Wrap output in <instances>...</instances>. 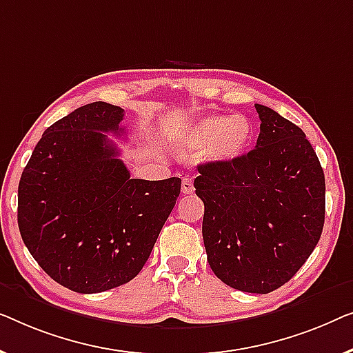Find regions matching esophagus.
Returning <instances> with one entry per match:
<instances>
[{"instance_id":"obj_1","label":"esophagus","mask_w":353,"mask_h":353,"mask_svg":"<svg viewBox=\"0 0 353 353\" xmlns=\"http://www.w3.org/2000/svg\"><path fill=\"white\" fill-rule=\"evenodd\" d=\"M181 190L183 195H190V193H193V190H195V187H193V182L190 177H183L182 179V187Z\"/></svg>"}]
</instances>
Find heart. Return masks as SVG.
<instances>
[{
	"mask_svg": "<svg viewBox=\"0 0 353 353\" xmlns=\"http://www.w3.org/2000/svg\"><path fill=\"white\" fill-rule=\"evenodd\" d=\"M254 129L243 115H206L196 120L174 137V147L181 153L208 152L216 161H235L252 145Z\"/></svg>",
	"mask_w": 353,
	"mask_h": 353,
	"instance_id": "obj_1",
	"label": "heart"
}]
</instances>
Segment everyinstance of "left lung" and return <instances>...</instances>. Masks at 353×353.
I'll list each match as a JSON object with an SVG mask.
<instances>
[{
	"mask_svg": "<svg viewBox=\"0 0 353 353\" xmlns=\"http://www.w3.org/2000/svg\"><path fill=\"white\" fill-rule=\"evenodd\" d=\"M256 148L235 161L198 166L203 241L216 276L267 294L309 259L325 224V174L299 126L256 103Z\"/></svg>",
	"mask_w": 353,
	"mask_h": 353,
	"instance_id": "1",
	"label": "left lung"
}]
</instances>
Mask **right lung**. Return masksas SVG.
I'll return each instance as SVG.
<instances>
[{"mask_svg":"<svg viewBox=\"0 0 353 353\" xmlns=\"http://www.w3.org/2000/svg\"><path fill=\"white\" fill-rule=\"evenodd\" d=\"M125 110L92 102L44 131L19 182L17 222L30 254L68 290L92 294L142 270L181 193V179H131L107 134Z\"/></svg>","mask_w":353,"mask_h":353,"instance_id":"1","label":"right lung"}]
</instances>
